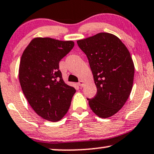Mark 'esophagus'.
Instances as JSON below:
<instances>
[{"label": "esophagus", "mask_w": 154, "mask_h": 154, "mask_svg": "<svg viewBox=\"0 0 154 154\" xmlns=\"http://www.w3.org/2000/svg\"><path fill=\"white\" fill-rule=\"evenodd\" d=\"M78 85H79V86H80V87H82L83 85H84V82H83V81H82V80H80L78 82Z\"/></svg>", "instance_id": "34e87169"}]
</instances>
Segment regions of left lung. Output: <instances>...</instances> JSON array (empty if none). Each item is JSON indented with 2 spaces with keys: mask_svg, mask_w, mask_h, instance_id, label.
<instances>
[{
  "mask_svg": "<svg viewBox=\"0 0 154 154\" xmlns=\"http://www.w3.org/2000/svg\"><path fill=\"white\" fill-rule=\"evenodd\" d=\"M77 42L88 57L97 87L95 97L88 98L89 105L100 118L110 117L123 107L132 90L135 69L130 52L109 33Z\"/></svg>",
  "mask_w": 154,
  "mask_h": 154,
  "instance_id": "1",
  "label": "left lung"
}]
</instances>
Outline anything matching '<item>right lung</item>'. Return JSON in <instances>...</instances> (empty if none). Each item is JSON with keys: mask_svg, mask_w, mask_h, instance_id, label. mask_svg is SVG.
I'll list each match as a JSON object with an SVG mask.
<instances>
[{"mask_svg": "<svg viewBox=\"0 0 154 154\" xmlns=\"http://www.w3.org/2000/svg\"><path fill=\"white\" fill-rule=\"evenodd\" d=\"M72 41L35 38L22 54L19 82L33 110L49 121L60 120L67 112L76 90L64 82L59 63L72 49Z\"/></svg>", "mask_w": 154, "mask_h": 154, "instance_id": "1", "label": "right lung"}]
</instances>
